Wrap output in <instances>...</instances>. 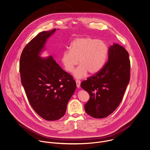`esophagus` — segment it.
Returning <instances> with one entry per match:
<instances>
[{"mask_svg": "<svg viewBox=\"0 0 150 150\" xmlns=\"http://www.w3.org/2000/svg\"><path fill=\"white\" fill-rule=\"evenodd\" d=\"M76 86L78 88L80 87V85H81V81L79 80H76Z\"/></svg>", "mask_w": 150, "mask_h": 150, "instance_id": "obj_1", "label": "esophagus"}]
</instances>
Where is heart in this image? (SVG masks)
I'll return each instance as SVG.
<instances>
[{"label":"heart","mask_w":150,"mask_h":150,"mask_svg":"<svg viewBox=\"0 0 150 150\" xmlns=\"http://www.w3.org/2000/svg\"><path fill=\"white\" fill-rule=\"evenodd\" d=\"M109 54V47L103 41L89 37L74 39L69 50L63 52L62 63L68 72H72L78 64L80 66L74 72L76 78H83L88 72L90 74L98 72L105 66Z\"/></svg>","instance_id":"obj_1"}]
</instances>
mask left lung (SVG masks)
<instances>
[{"label": "left lung", "mask_w": 150, "mask_h": 150, "mask_svg": "<svg viewBox=\"0 0 150 150\" xmlns=\"http://www.w3.org/2000/svg\"><path fill=\"white\" fill-rule=\"evenodd\" d=\"M108 60L95 75L81 83L90 95L86 112L96 118L112 113L120 105L130 79V61L127 50L118 44L109 48Z\"/></svg>", "instance_id": "1"}]
</instances>
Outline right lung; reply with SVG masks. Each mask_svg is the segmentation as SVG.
<instances>
[{
    "label": "right lung",
    "mask_w": 150,
    "mask_h": 150,
    "mask_svg": "<svg viewBox=\"0 0 150 150\" xmlns=\"http://www.w3.org/2000/svg\"><path fill=\"white\" fill-rule=\"evenodd\" d=\"M56 29L38 34L22 52L19 72L21 83L34 111L44 120L55 121L66 111L67 104L76 84L52 56H40L47 40Z\"/></svg>",
    "instance_id": "add662e5"
}]
</instances>
